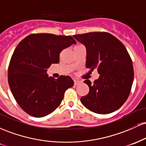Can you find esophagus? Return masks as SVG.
<instances>
[{"mask_svg": "<svg viewBox=\"0 0 146 146\" xmlns=\"http://www.w3.org/2000/svg\"><path fill=\"white\" fill-rule=\"evenodd\" d=\"M81 83H82V81H80V80H74V84H75V85L80 84H81Z\"/></svg>", "mask_w": 146, "mask_h": 146, "instance_id": "obj_1", "label": "esophagus"}]
</instances>
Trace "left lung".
I'll list each match as a JSON object with an SVG mask.
<instances>
[{
	"instance_id": "1",
	"label": "left lung",
	"mask_w": 146,
	"mask_h": 146,
	"mask_svg": "<svg viewBox=\"0 0 146 146\" xmlns=\"http://www.w3.org/2000/svg\"><path fill=\"white\" fill-rule=\"evenodd\" d=\"M86 49V66L98 69L100 77L89 87V93L80 99L88 110L106 115L120 108L128 98L133 82L132 62L126 48L110 33L91 32L74 35Z\"/></svg>"
}]
</instances>
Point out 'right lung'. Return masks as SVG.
<instances>
[{"mask_svg":"<svg viewBox=\"0 0 146 146\" xmlns=\"http://www.w3.org/2000/svg\"><path fill=\"white\" fill-rule=\"evenodd\" d=\"M76 41L71 36L35 33L22 40L11 56L8 82L11 93L24 111L42 117L59 106L64 94L74 85L69 76L55 80L46 72L60 61V53Z\"/></svg>","mask_w":146,"mask_h":146,"instance_id":"right-lung-1","label":"right lung"}]
</instances>
